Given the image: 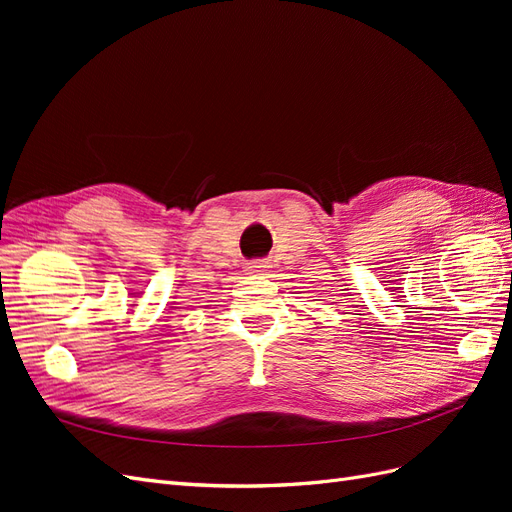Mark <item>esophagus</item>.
I'll list each match as a JSON object with an SVG mask.
<instances>
[{
  "label": "esophagus",
  "mask_w": 512,
  "mask_h": 512,
  "mask_svg": "<svg viewBox=\"0 0 512 512\" xmlns=\"http://www.w3.org/2000/svg\"><path fill=\"white\" fill-rule=\"evenodd\" d=\"M267 262L265 260H256V262H247V267H245V271L250 273V275H265V271H267Z\"/></svg>",
  "instance_id": "esophagus-1"
}]
</instances>
